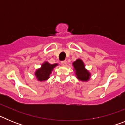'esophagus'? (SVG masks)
Listing matches in <instances>:
<instances>
[{
  "mask_svg": "<svg viewBox=\"0 0 125 125\" xmlns=\"http://www.w3.org/2000/svg\"><path fill=\"white\" fill-rule=\"evenodd\" d=\"M61 65L62 66H66L67 65V61H61Z\"/></svg>",
  "mask_w": 125,
  "mask_h": 125,
  "instance_id": "obj_1",
  "label": "esophagus"
}]
</instances>
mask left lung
<instances>
[{"mask_svg": "<svg viewBox=\"0 0 125 125\" xmlns=\"http://www.w3.org/2000/svg\"><path fill=\"white\" fill-rule=\"evenodd\" d=\"M76 78L83 82H88L91 78V74L89 71L86 69L85 64L83 60L77 59L73 62Z\"/></svg>", "mask_w": 125, "mask_h": 125, "instance_id": "8db88e82", "label": "left lung"}]
</instances>
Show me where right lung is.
Masks as SVG:
<instances>
[{
    "mask_svg": "<svg viewBox=\"0 0 125 125\" xmlns=\"http://www.w3.org/2000/svg\"><path fill=\"white\" fill-rule=\"evenodd\" d=\"M57 66H58L57 63L51 64L47 61L44 62L42 64L41 67L36 69L34 75L38 81H44L49 79V76L52 73V71Z\"/></svg>",
    "mask_w": 125,
    "mask_h": 125,
    "instance_id": "add662e5",
    "label": "right lung"
}]
</instances>
